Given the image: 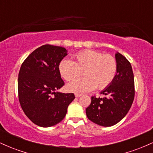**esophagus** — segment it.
Instances as JSON below:
<instances>
[{"instance_id":"34e87169","label":"esophagus","mask_w":153,"mask_h":153,"mask_svg":"<svg viewBox=\"0 0 153 153\" xmlns=\"http://www.w3.org/2000/svg\"><path fill=\"white\" fill-rule=\"evenodd\" d=\"M75 97L76 98H79V97H80V96H82V94H75Z\"/></svg>"}]
</instances>
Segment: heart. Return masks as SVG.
<instances>
[{
  "label": "heart",
  "mask_w": 153,
  "mask_h": 153,
  "mask_svg": "<svg viewBox=\"0 0 153 153\" xmlns=\"http://www.w3.org/2000/svg\"><path fill=\"white\" fill-rule=\"evenodd\" d=\"M59 74L67 81H71L83 71L85 77L76 79L67 85L68 91L85 93L96 87L103 89L111 83L117 73L116 59L108 54L94 50H84L75 54L73 60L64 59L59 62Z\"/></svg>",
  "instance_id": "1"
}]
</instances>
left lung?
Returning a JSON list of instances; mask_svg holds the SVG:
<instances>
[{"label":"left lung","mask_w":153,"mask_h":153,"mask_svg":"<svg viewBox=\"0 0 153 153\" xmlns=\"http://www.w3.org/2000/svg\"><path fill=\"white\" fill-rule=\"evenodd\" d=\"M115 58L117 69L114 79L101 92L106 96H92L85 109L89 120L102 127H111L120 122L134 101V74L130 62L119 52L116 53Z\"/></svg>","instance_id":"1"}]
</instances>
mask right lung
Listing matches in <instances>:
<instances>
[{
	"instance_id": "1",
	"label": "right lung",
	"mask_w": 153,
	"mask_h": 153,
	"mask_svg": "<svg viewBox=\"0 0 153 153\" xmlns=\"http://www.w3.org/2000/svg\"><path fill=\"white\" fill-rule=\"evenodd\" d=\"M67 55L64 47L43 45L31 52L21 66L19 102L26 117L39 127H50L60 122L75 99L72 93L57 91L65 84L58 66Z\"/></svg>"
}]
</instances>
